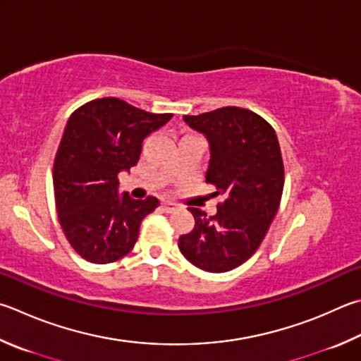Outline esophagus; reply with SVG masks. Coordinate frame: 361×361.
<instances>
[{
    "instance_id": "1",
    "label": "esophagus",
    "mask_w": 361,
    "mask_h": 361,
    "mask_svg": "<svg viewBox=\"0 0 361 361\" xmlns=\"http://www.w3.org/2000/svg\"><path fill=\"white\" fill-rule=\"evenodd\" d=\"M176 208H178V205H176L175 202H170V200H164L162 202V209L166 213H173Z\"/></svg>"
}]
</instances>
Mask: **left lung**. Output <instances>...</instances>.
Segmentation results:
<instances>
[{
  "label": "left lung",
  "mask_w": 361,
  "mask_h": 361,
  "mask_svg": "<svg viewBox=\"0 0 361 361\" xmlns=\"http://www.w3.org/2000/svg\"><path fill=\"white\" fill-rule=\"evenodd\" d=\"M209 143L207 183L224 194L218 213L189 208L195 226L181 235V254L200 270L231 271L257 251L276 214L284 189V164L276 133L257 114L222 107L185 115Z\"/></svg>",
  "instance_id": "1"
}]
</instances>
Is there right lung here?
Masks as SVG:
<instances>
[{
  "label": "right lung",
  "mask_w": 361,
  "mask_h": 361,
  "mask_svg": "<svg viewBox=\"0 0 361 361\" xmlns=\"http://www.w3.org/2000/svg\"><path fill=\"white\" fill-rule=\"evenodd\" d=\"M172 114H149L118 97H102L69 116L54 164L58 219L69 245L91 264L126 255L140 222L159 205L118 194V173L139 161L142 142Z\"/></svg>",
  "instance_id": "add662e5"
}]
</instances>
